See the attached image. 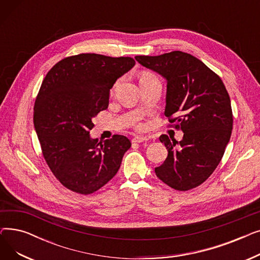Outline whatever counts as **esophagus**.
<instances>
[{
	"label": "esophagus",
	"instance_id": "1",
	"mask_svg": "<svg viewBox=\"0 0 260 260\" xmlns=\"http://www.w3.org/2000/svg\"><path fill=\"white\" fill-rule=\"evenodd\" d=\"M148 139L146 137H142V136H136V137L133 138V142L134 143H141V142H144V141H147Z\"/></svg>",
	"mask_w": 260,
	"mask_h": 260
}]
</instances>
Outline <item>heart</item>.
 <instances>
[{"instance_id":"heart-1","label":"heart","mask_w":260,"mask_h":260,"mask_svg":"<svg viewBox=\"0 0 260 260\" xmlns=\"http://www.w3.org/2000/svg\"><path fill=\"white\" fill-rule=\"evenodd\" d=\"M147 76H152V74H144L142 77H147ZM142 77H141V78H142Z\"/></svg>"}]
</instances>
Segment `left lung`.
<instances>
[{
  "label": "left lung",
  "mask_w": 260,
  "mask_h": 260,
  "mask_svg": "<svg viewBox=\"0 0 260 260\" xmlns=\"http://www.w3.org/2000/svg\"><path fill=\"white\" fill-rule=\"evenodd\" d=\"M135 59L167 80L165 115L174 117L170 122L183 132L179 142L160 136L169 154L155 173L175 189L194 188L219 165L231 138L233 115L226 88L206 64L186 52Z\"/></svg>",
  "instance_id": "obj_1"
}]
</instances>
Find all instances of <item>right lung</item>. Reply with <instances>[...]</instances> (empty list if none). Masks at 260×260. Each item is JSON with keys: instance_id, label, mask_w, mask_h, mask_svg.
<instances>
[{"instance_id": "right-lung-1", "label": "right lung", "mask_w": 260, "mask_h": 260, "mask_svg": "<svg viewBox=\"0 0 260 260\" xmlns=\"http://www.w3.org/2000/svg\"><path fill=\"white\" fill-rule=\"evenodd\" d=\"M135 64L129 57L81 53L58 62L43 80L34 107L36 133L52 174L73 192L87 195L105 185L132 145L122 135L92 139L89 131L115 82Z\"/></svg>"}]
</instances>
